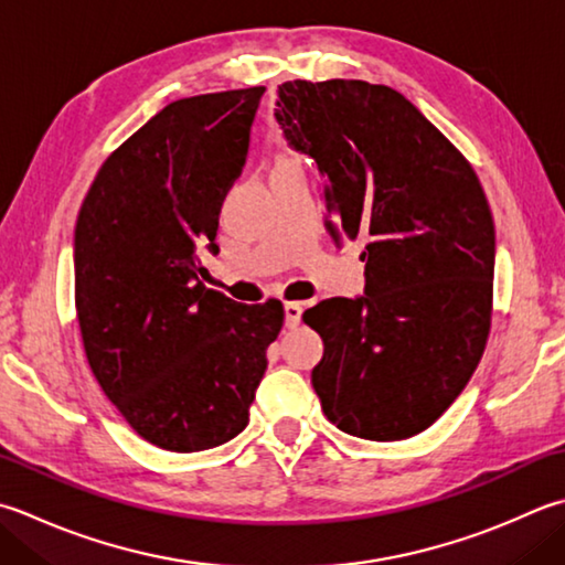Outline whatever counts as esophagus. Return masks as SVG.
Listing matches in <instances>:
<instances>
[{
	"label": "esophagus",
	"mask_w": 565,
	"mask_h": 565,
	"mask_svg": "<svg viewBox=\"0 0 565 565\" xmlns=\"http://www.w3.org/2000/svg\"><path fill=\"white\" fill-rule=\"evenodd\" d=\"M303 316V306L301 303H284V318H286V328H296L301 323Z\"/></svg>",
	"instance_id": "34e87169"
}]
</instances>
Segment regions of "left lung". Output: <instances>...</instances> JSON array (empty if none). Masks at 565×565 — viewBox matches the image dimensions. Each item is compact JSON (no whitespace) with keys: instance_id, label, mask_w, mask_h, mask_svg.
Returning <instances> with one entry per match:
<instances>
[{"instance_id":"1","label":"left lung","mask_w":565,"mask_h":565,"mask_svg":"<svg viewBox=\"0 0 565 565\" xmlns=\"http://www.w3.org/2000/svg\"><path fill=\"white\" fill-rule=\"evenodd\" d=\"M276 121L323 175L326 227L362 237L364 296L303 313L323 338L313 390L367 440L426 430L466 390L492 316L494 223L472 166L386 85H279Z\"/></svg>"}]
</instances>
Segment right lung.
I'll use <instances>...</instances> for the list:
<instances>
[{
    "label": "right lung",
    "instance_id": "right-lung-1",
    "mask_svg": "<svg viewBox=\"0 0 565 565\" xmlns=\"http://www.w3.org/2000/svg\"><path fill=\"white\" fill-rule=\"evenodd\" d=\"M264 87L166 105L109 157L75 223V308L107 399L163 450L245 430L284 306H242L201 281L217 215L247 159Z\"/></svg>",
    "mask_w": 565,
    "mask_h": 565
}]
</instances>
